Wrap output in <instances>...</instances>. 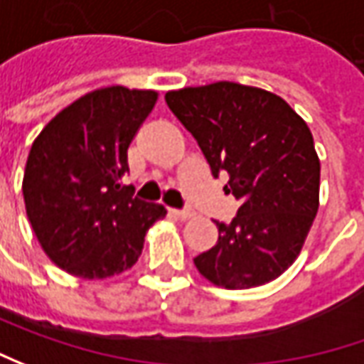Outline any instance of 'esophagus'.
Returning <instances> with one entry per match:
<instances>
[{
	"mask_svg": "<svg viewBox=\"0 0 364 364\" xmlns=\"http://www.w3.org/2000/svg\"><path fill=\"white\" fill-rule=\"evenodd\" d=\"M169 211L175 218H179V220H189V218H193L195 215L191 209H169Z\"/></svg>",
	"mask_w": 364,
	"mask_h": 364,
	"instance_id": "34e87169",
	"label": "esophagus"
}]
</instances>
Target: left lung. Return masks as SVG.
<instances>
[{
    "instance_id": "1",
    "label": "left lung",
    "mask_w": 364,
    "mask_h": 364,
    "mask_svg": "<svg viewBox=\"0 0 364 364\" xmlns=\"http://www.w3.org/2000/svg\"><path fill=\"white\" fill-rule=\"evenodd\" d=\"M193 134L213 177L240 201L232 223L195 257L199 274L228 290L276 280L294 264L318 211L320 161L308 124L268 90L235 82L189 86L165 95Z\"/></svg>"
}]
</instances>
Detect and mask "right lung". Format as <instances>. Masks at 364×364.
Listing matches in <instances>:
<instances>
[{"instance_id":"right-lung-1","label":"right lung","mask_w":364,"mask_h":364,"mask_svg":"<svg viewBox=\"0 0 364 364\" xmlns=\"http://www.w3.org/2000/svg\"><path fill=\"white\" fill-rule=\"evenodd\" d=\"M157 96L98 88L60 110L33 141L21 183L26 213L46 256L72 276L102 280L132 268L149 228L167 215L120 183L129 144Z\"/></svg>"}]
</instances>
